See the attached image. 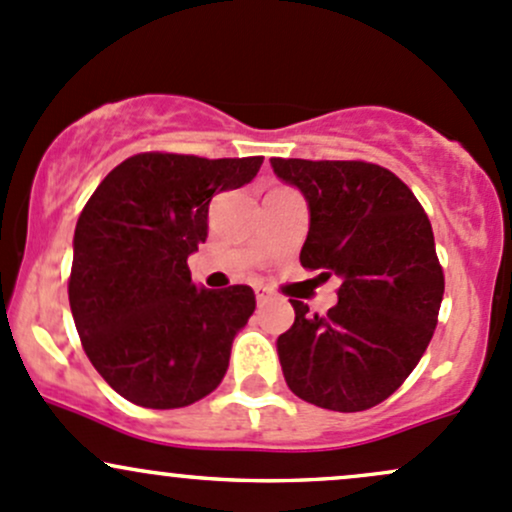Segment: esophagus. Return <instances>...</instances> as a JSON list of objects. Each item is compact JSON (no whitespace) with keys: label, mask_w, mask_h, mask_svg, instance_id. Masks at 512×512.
<instances>
[{"label":"esophagus","mask_w":512,"mask_h":512,"mask_svg":"<svg viewBox=\"0 0 512 512\" xmlns=\"http://www.w3.org/2000/svg\"><path fill=\"white\" fill-rule=\"evenodd\" d=\"M254 290H256V302H258V305H263V302L271 300V290L263 288V285H256Z\"/></svg>","instance_id":"obj_1"}]
</instances>
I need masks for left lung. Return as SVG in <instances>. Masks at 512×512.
<instances>
[{
    "instance_id": "8db88e82",
    "label": "left lung",
    "mask_w": 512,
    "mask_h": 512,
    "mask_svg": "<svg viewBox=\"0 0 512 512\" xmlns=\"http://www.w3.org/2000/svg\"><path fill=\"white\" fill-rule=\"evenodd\" d=\"M271 168L310 210L300 263L342 280L327 315L290 300L295 322L276 342L285 383L317 408H373L410 376L437 327L444 276L430 219L373 163L271 158Z\"/></svg>"
}]
</instances>
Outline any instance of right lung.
Wrapping results in <instances>:
<instances>
[{"mask_svg":"<svg viewBox=\"0 0 512 512\" xmlns=\"http://www.w3.org/2000/svg\"><path fill=\"white\" fill-rule=\"evenodd\" d=\"M263 158L139 153L92 192L73 236L68 298L87 359L134 405L173 410L222 383L256 310L249 285L192 283L210 200L251 183Z\"/></svg>","mask_w":512,"mask_h":512,"instance_id":"right-lung-1","label":"right lung"}]
</instances>
